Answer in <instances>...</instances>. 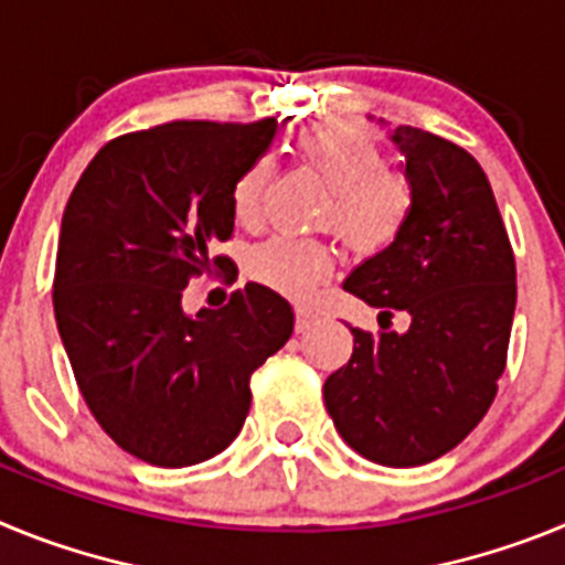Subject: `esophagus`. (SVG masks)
I'll return each instance as SVG.
<instances>
[{
	"label": "esophagus",
	"instance_id": "obj_1",
	"mask_svg": "<svg viewBox=\"0 0 565 565\" xmlns=\"http://www.w3.org/2000/svg\"><path fill=\"white\" fill-rule=\"evenodd\" d=\"M313 322H317V311H313V308H308V306H297V331L299 333L308 331Z\"/></svg>",
	"mask_w": 565,
	"mask_h": 565
}]
</instances>
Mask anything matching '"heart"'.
I'll use <instances>...</instances> for the list:
<instances>
[{"label": "heart", "instance_id": "heart-1", "mask_svg": "<svg viewBox=\"0 0 565 565\" xmlns=\"http://www.w3.org/2000/svg\"><path fill=\"white\" fill-rule=\"evenodd\" d=\"M299 154L333 189L326 221L356 252H379L391 246L411 217L413 192L402 174L387 169L384 147L373 129L344 118H328L299 135ZM268 183V161L243 169L232 189V206L239 223L259 221ZM333 268L326 243L306 237H271L259 243L248 259L257 282L286 294L306 297Z\"/></svg>", "mask_w": 565, "mask_h": 565}]
</instances>
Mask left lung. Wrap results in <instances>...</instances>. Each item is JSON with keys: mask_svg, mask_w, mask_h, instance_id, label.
<instances>
[{"mask_svg": "<svg viewBox=\"0 0 565 565\" xmlns=\"http://www.w3.org/2000/svg\"><path fill=\"white\" fill-rule=\"evenodd\" d=\"M391 138L404 154L411 217L342 286L387 322L404 311L411 328H351L353 356L322 393L359 456L418 467L461 444L495 398L515 317V254L467 149L416 127L391 129Z\"/></svg>", "mask_w": 565, "mask_h": 565, "instance_id": "8db88e82", "label": "left lung"}]
</instances>
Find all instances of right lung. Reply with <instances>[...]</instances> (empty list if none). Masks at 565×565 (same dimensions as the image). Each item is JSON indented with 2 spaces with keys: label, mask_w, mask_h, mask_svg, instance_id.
I'll return each instance as SVG.
<instances>
[{
  "label": "right lung",
  "mask_w": 565,
  "mask_h": 565,
  "mask_svg": "<svg viewBox=\"0 0 565 565\" xmlns=\"http://www.w3.org/2000/svg\"><path fill=\"white\" fill-rule=\"evenodd\" d=\"M274 132L266 118L121 135L64 209L53 282L64 351L104 433L154 467L226 450L252 407V373L294 331L288 299L259 282L217 311H183L189 279L234 232V183Z\"/></svg>",
  "instance_id": "1"
}]
</instances>
